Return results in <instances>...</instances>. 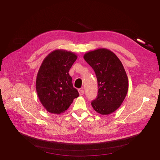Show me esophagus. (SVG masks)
<instances>
[{
	"label": "esophagus",
	"mask_w": 160,
	"mask_h": 160,
	"mask_svg": "<svg viewBox=\"0 0 160 160\" xmlns=\"http://www.w3.org/2000/svg\"><path fill=\"white\" fill-rule=\"evenodd\" d=\"M78 93L80 94V95H83L84 94V91H83V89H78Z\"/></svg>",
	"instance_id": "esophagus-1"
}]
</instances>
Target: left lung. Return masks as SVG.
I'll list each match as a JSON object with an SVG mask.
<instances>
[{
  "mask_svg": "<svg viewBox=\"0 0 160 160\" xmlns=\"http://www.w3.org/2000/svg\"><path fill=\"white\" fill-rule=\"evenodd\" d=\"M94 70L98 83L97 97L91 102L94 110L109 115L118 109L127 96L128 79L119 59L110 50L101 48L83 56Z\"/></svg>",
  "mask_w": 160,
  "mask_h": 160,
  "instance_id": "1",
  "label": "left lung"
}]
</instances>
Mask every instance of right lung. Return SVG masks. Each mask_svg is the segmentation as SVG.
I'll list each match as a JSON object with an SVG mask.
<instances>
[{
	"label": "right lung",
	"instance_id": "obj_1",
	"mask_svg": "<svg viewBox=\"0 0 160 160\" xmlns=\"http://www.w3.org/2000/svg\"><path fill=\"white\" fill-rule=\"evenodd\" d=\"M77 59L74 53L62 49L48 54L42 62L36 78V91L46 110L60 114L79 96L73 88L69 71Z\"/></svg>",
	"mask_w": 160,
	"mask_h": 160
}]
</instances>
